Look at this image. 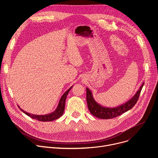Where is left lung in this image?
<instances>
[{"instance_id":"1","label":"left lung","mask_w":158,"mask_h":158,"mask_svg":"<svg viewBox=\"0 0 158 158\" xmlns=\"http://www.w3.org/2000/svg\"><path fill=\"white\" fill-rule=\"evenodd\" d=\"M144 84V82L142 84L136 93L131 99L115 107H107L98 103L94 99L92 91L86 87V99L88 109L94 116L100 119H108L119 116L132 109L136 104Z\"/></svg>"}]
</instances>
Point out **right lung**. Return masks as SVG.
<instances>
[{
	"label": "right lung",
	"instance_id": "1",
	"mask_svg": "<svg viewBox=\"0 0 158 158\" xmlns=\"http://www.w3.org/2000/svg\"><path fill=\"white\" fill-rule=\"evenodd\" d=\"M73 87V85H72L69 89H67V91L64 93V94L62 96V97L60 98V99L59 100V102L57 108L55 110H54L52 112H51V113L45 114V115L32 114L29 113V112H27L26 111H24V110H22L18 105L17 106H18L19 108L21 110L22 112H23L25 114L27 115L28 116L31 117V118H32L34 119H36V120L42 121V122H50V121H54L62 116V114L64 113V109H65V99H66L67 96V94H68L69 91Z\"/></svg>",
	"mask_w": 158,
	"mask_h": 158
}]
</instances>
